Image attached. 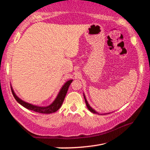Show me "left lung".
<instances>
[{
	"instance_id": "8db88e82",
	"label": "left lung",
	"mask_w": 150,
	"mask_h": 150,
	"mask_svg": "<svg viewBox=\"0 0 150 150\" xmlns=\"http://www.w3.org/2000/svg\"><path fill=\"white\" fill-rule=\"evenodd\" d=\"M83 96H84V98H85V100L86 105H87V107L88 108V110H89L91 112H93V113H94V114H95H95H99L98 112H96V110H94V109L89 105V104L88 103L87 99H86V97H85V94H83ZM108 114H109V113H108ZM101 115H103V114H101ZM104 115H105V114H104Z\"/></svg>"
}]
</instances>
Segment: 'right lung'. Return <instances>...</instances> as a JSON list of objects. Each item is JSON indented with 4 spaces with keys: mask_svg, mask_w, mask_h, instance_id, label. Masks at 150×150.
I'll use <instances>...</instances> for the list:
<instances>
[{
    "mask_svg": "<svg viewBox=\"0 0 150 150\" xmlns=\"http://www.w3.org/2000/svg\"><path fill=\"white\" fill-rule=\"evenodd\" d=\"M72 81L73 79H70L68 80L67 82H65L64 83V85L62 86V87L61 88L59 92L57 95L56 98H55L54 102L51 104V105L47 106H40L37 105H32V104H30L27 102H25L23 100L20 99L18 96L16 95V93H14L12 87H11V89L12 95H13L15 99L16 100L17 102L19 104H20L22 106H23L24 107L28 109V110L36 112H40L42 114H51L55 112H56L57 110H59L61 106L62 105L63 100H64V98L65 97V95L68 91V88H69V85L71 83H72Z\"/></svg>",
    "mask_w": 150,
    "mask_h": 150,
    "instance_id": "obj_1",
    "label": "right lung"
}]
</instances>
